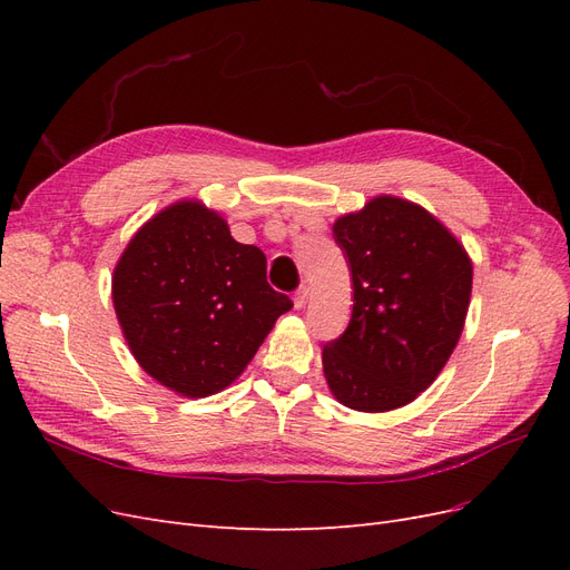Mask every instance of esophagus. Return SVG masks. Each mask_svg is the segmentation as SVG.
I'll use <instances>...</instances> for the list:
<instances>
[{"label":"esophagus","instance_id":"1","mask_svg":"<svg viewBox=\"0 0 570 570\" xmlns=\"http://www.w3.org/2000/svg\"><path fill=\"white\" fill-rule=\"evenodd\" d=\"M306 299H308V287L302 285V287L295 292V308H304V306H306Z\"/></svg>","mask_w":570,"mask_h":570}]
</instances>
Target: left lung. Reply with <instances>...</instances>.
<instances>
[{
	"instance_id": "left-lung-1",
	"label": "left lung",
	"mask_w": 570,
	"mask_h": 570,
	"mask_svg": "<svg viewBox=\"0 0 570 570\" xmlns=\"http://www.w3.org/2000/svg\"><path fill=\"white\" fill-rule=\"evenodd\" d=\"M352 268L347 331L323 347L333 396L354 411L411 404L435 383L461 337L473 264L421 204L377 195L333 223Z\"/></svg>"
}]
</instances>
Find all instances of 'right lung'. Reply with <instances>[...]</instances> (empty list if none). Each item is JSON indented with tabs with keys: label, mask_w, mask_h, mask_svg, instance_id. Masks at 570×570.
I'll use <instances>...</instances> for the list:
<instances>
[{
	"label": "right lung",
	"mask_w": 570,
	"mask_h": 570,
	"mask_svg": "<svg viewBox=\"0 0 570 570\" xmlns=\"http://www.w3.org/2000/svg\"><path fill=\"white\" fill-rule=\"evenodd\" d=\"M111 299L137 364L193 400L237 381L292 308L266 281L264 252L199 199L174 202L130 237Z\"/></svg>",
	"instance_id": "right-lung-1"
}]
</instances>
